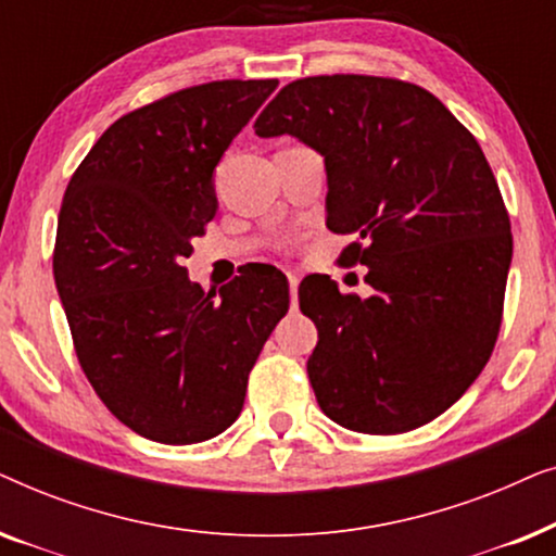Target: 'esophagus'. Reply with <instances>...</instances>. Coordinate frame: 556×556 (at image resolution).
<instances>
[{
	"label": "esophagus",
	"instance_id": "1",
	"mask_svg": "<svg viewBox=\"0 0 556 556\" xmlns=\"http://www.w3.org/2000/svg\"><path fill=\"white\" fill-rule=\"evenodd\" d=\"M299 276L295 273H288V288H291V306H299Z\"/></svg>",
	"mask_w": 556,
	"mask_h": 556
}]
</instances>
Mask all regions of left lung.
I'll list each match as a JSON object with an SVG mask.
<instances>
[{"label":"left lung","mask_w":556,"mask_h":556,"mask_svg":"<svg viewBox=\"0 0 556 556\" xmlns=\"http://www.w3.org/2000/svg\"><path fill=\"white\" fill-rule=\"evenodd\" d=\"M255 134L324 156L326 227L367 265L369 299L308 276L299 303L318 329L308 379L341 428L394 435L435 420L496 344L511 225L473 134L413 83L375 75L293 80Z\"/></svg>","instance_id":"left-lung-1"}]
</instances>
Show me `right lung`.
Here are the masks:
<instances>
[{"label":"right lung","instance_id":"add662e5","mask_svg":"<svg viewBox=\"0 0 556 556\" xmlns=\"http://www.w3.org/2000/svg\"><path fill=\"white\" fill-rule=\"evenodd\" d=\"M276 88L217 80L126 113L65 189L52 273L75 354L103 405L156 443H202L238 420L288 311L273 265L217 293L181 265L217 212L219 159Z\"/></svg>","mask_w":556,"mask_h":556}]
</instances>
